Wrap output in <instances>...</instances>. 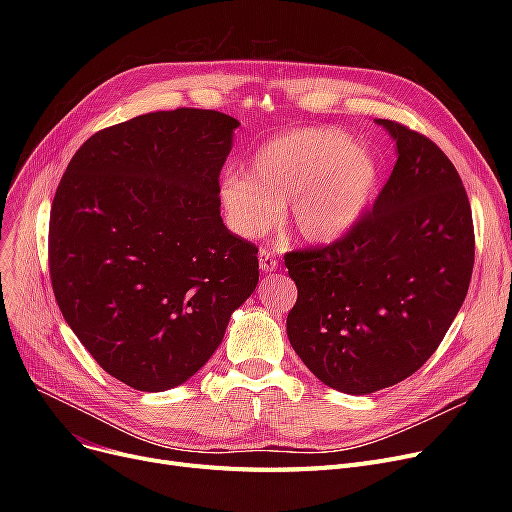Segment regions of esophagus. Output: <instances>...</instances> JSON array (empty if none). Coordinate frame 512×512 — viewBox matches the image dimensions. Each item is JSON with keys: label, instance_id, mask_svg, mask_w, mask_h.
I'll return each mask as SVG.
<instances>
[{"label": "esophagus", "instance_id": "34e87169", "mask_svg": "<svg viewBox=\"0 0 512 512\" xmlns=\"http://www.w3.org/2000/svg\"><path fill=\"white\" fill-rule=\"evenodd\" d=\"M259 267L261 272H274L278 270V259L270 249H261L259 251Z\"/></svg>", "mask_w": 512, "mask_h": 512}]
</instances>
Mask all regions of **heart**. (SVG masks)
Here are the masks:
<instances>
[{
	"instance_id": "obj_1",
	"label": "heart",
	"mask_w": 512,
	"mask_h": 512,
	"mask_svg": "<svg viewBox=\"0 0 512 512\" xmlns=\"http://www.w3.org/2000/svg\"><path fill=\"white\" fill-rule=\"evenodd\" d=\"M380 180L378 159L344 132L303 128L278 134L230 172L220 188L230 228L257 238L274 228L286 205L288 224L307 242L342 238L361 218Z\"/></svg>"
}]
</instances>
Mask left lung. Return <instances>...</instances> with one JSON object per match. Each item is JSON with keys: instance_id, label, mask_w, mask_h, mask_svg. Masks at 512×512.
<instances>
[{"instance_id": "8db88e82", "label": "left lung", "mask_w": 512, "mask_h": 512, "mask_svg": "<svg viewBox=\"0 0 512 512\" xmlns=\"http://www.w3.org/2000/svg\"><path fill=\"white\" fill-rule=\"evenodd\" d=\"M398 159L373 207L330 245L284 255L299 297L288 340L326 386L369 394L436 353L473 274L475 232L463 180L425 134L378 120Z\"/></svg>"}]
</instances>
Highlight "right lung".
<instances>
[{"mask_svg":"<svg viewBox=\"0 0 512 512\" xmlns=\"http://www.w3.org/2000/svg\"><path fill=\"white\" fill-rule=\"evenodd\" d=\"M238 120L178 107L103 128L49 213V278L103 371L141 392L184 384L259 282L257 247L220 215Z\"/></svg>","mask_w":512,"mask_h":512,"instance_id":"right-lung-1","label":"right lung"}]
</instances>
